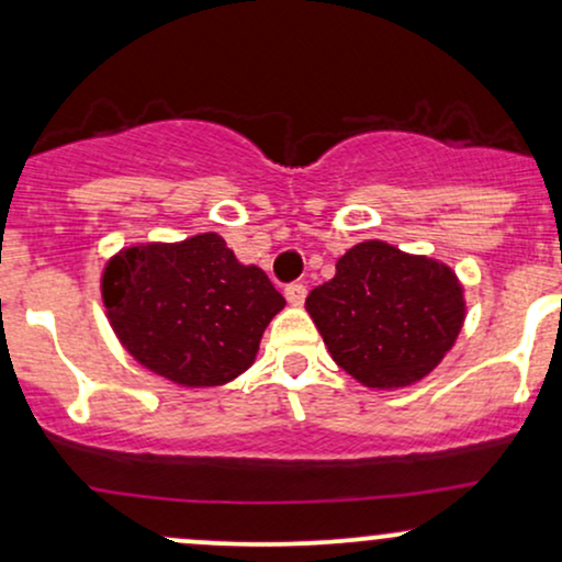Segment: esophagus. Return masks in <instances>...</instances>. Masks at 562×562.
<instances>
[{
    "label": "esophagus",
    "instance_id": "obj_1",
    "mask_svg": "<svg viewBox=\"0 0 562 562\" xmlns=\"http://www.w3.org/2000/svg\"><path fill=\"white\" fill-rule=\"evenodd\" d=\"M283 297H286L289 305L300 307L302 302H305V297H307V289L302 286V283H289V286L283 289Z\"/></svg>",
    "mask_w": 562,
    "mask_h": 562
}]
</instances>
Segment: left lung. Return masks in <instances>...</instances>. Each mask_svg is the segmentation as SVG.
Instances as JSON below:
<instances>
[{
  "label": "left lung",
  "instance_id": "8db88e82",
  "mask_svg": "<svg viewBox=\"0 0 562 562\" xmlns=\"http://www.w3.org/2000/svg\"><path fill=\"white\" fill-rule=\"evenodd\" d=\"M305 307L334 363L369 390L425 380L468 318L464 286L449 265L376 238L345 251Z\"/></svg>",
  "mask_w": 562,
  "mask_h": 562
}]
</instances>
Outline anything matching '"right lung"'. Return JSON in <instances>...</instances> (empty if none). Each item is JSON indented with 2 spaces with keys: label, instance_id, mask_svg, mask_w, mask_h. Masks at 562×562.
I'll return each mask as SVG.
<instances>
[{
  "label": "right lung",
  "instance_id": "add662e5",
  "mask_svg": "<svg viewBox=\"0 0 562 562\" xmlns=\"http://www.w3.org/2000/svg\"><path fill=\"white\" fill-rule=\"evenodd\" d=\"M119 345L180 387H220L255 363L286 300L257 265L236 260L217 233L122 247L100 273Z\"/></svg>",
  "mask_w": 562,
  "mask_h": 562
}]
</instances>
